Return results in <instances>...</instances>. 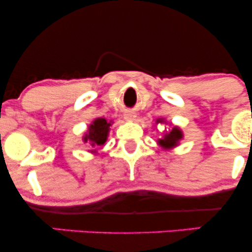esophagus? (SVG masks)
Listing matches in <instances>:
<instances>
[{
    "label": "esophagus",
    "instance_id": "esophagus-1",
    "mask_svg": "<svg viewBox=\"0 0 252 252\" xmlns=\"http://www.w3.org/2000/svg\"><path fill=\"white\" fill-rule=\"evenodd\" d=\"M124 118H126V121H134L136 118V115L134 114V112L128 111V112H126V114H124Z\"/></svg>",
    "mask_w": 252,
    "mask_h": 252
}]
</instances>
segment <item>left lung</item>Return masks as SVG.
<instances>
[{
  "instance_id": "left-lung-1",
  "label": "left lung",
  "mask_w": 252,
  "mask_h": 252,
  "mask_svg": "<svg viewBox=\"0 0 252 252\" xmlns=\"http://www.w3.org/2000/svg\"><path fill=\"white\" fill-rule=\"evenodd\" d=\"M158 122H162V120H158ZM182 137L181 131L178 128H173L169 134H166L163 138L158 141V143L163 147V148H172V147L176 146L178 141H180Z\"/></svg>"
}]
</instances>
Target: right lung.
I'll list each match as a JSON object with an SVG mask.
<instances>
[{"mask_svg":"<svg viewBox=\"0 0 252 252\" xmlns=\"http://www.w3.org/2000/svg\"><path fill=\"white\" fill-rule=\"evenodd\" d=\"M110 126L111 124L106 122L105 118H97L90 126L89 134L84 137V141L91 143L92 148L103 146L106 141V136H108Z\"/></svg>","mask_w":252,"mask_h":252,"instance_id":"add662e5","label":"right lung"}]
</instances>
